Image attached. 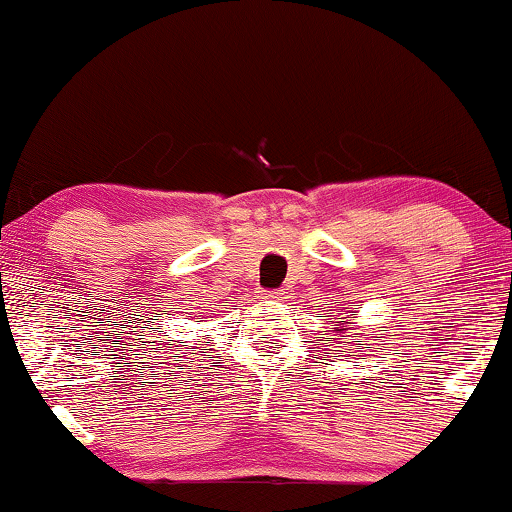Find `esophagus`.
<instances>
[{
    "mask_svg": "<svg viewBox=\"0 0 512 512\" xmlns=\"http://www.w3.org/2000/svg\"><path fill=\"white\" fill-rule=\"evenodd\" d=\"M263 298H268V300H279V298H282V291H263Z\"/></svg>",
    "mask_w": 512,
    "mask_h": 512,
    "instance_id": "1",
    "label": "esophagus"
}]
</instances>
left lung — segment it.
Returning <instances> with one entry per match:
<instances>
[{
	"instance_id": "1",
	"label": "left lung",
	"mask_w": 512,
	"mask_h": 512,
	"mask_svg": "<svg viewBox=\"0 0 512 512\" xmlns=\"http://www.w3.org/2000/svg\"><path fill=\"white\" fill-rule=\"evenodd\" d=\"M347 324H349V321H347ZM335 326H338V328H335V331H338V335H340V338H338V340H342V338H347V335H345V333L349 331V328H347V326H342V324H340V321H335Z\"/></svg>"
}]
</instances>
